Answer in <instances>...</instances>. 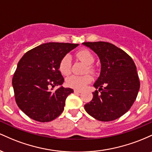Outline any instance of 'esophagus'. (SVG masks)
Segmentation results:
<instances>
[{"label":"esophagus","mask_w":152,"mask_h":152,"mask_svg":"<svg viewBox=\"0 0 152 152\" xmlns=\"http://www.w3.org/2000/svg\"><path fill=\"white\" fill-rule=\"evenodd\" d=\"M74 93H76V94H80V93H81V91L75 89V90H74Z\"/></svg>","instance_id":"1"}]
</instances>
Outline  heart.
I'll list each match as a JSON object with an SVG mask.
<instances>
[{"label":"heart","mask_w":152,"mask_h":152,"mask_svg":"<svg viewBox=\"0 0 152 152\" xmlns=\"http://www.w3.org/2000/svg\"><path fill=\"white\" fill-rule=\"evenodd\" d=\"M76 56L82 62L86 64L88 71H92L93 69L91 66L94 61L92 54L87 50H81L76 53ZM59 71L63 75L66 76L71 72V56L66 55L64 56L59 63ZM92 80L91 76L89 74H85L83 76L71 75L66 78V84L71 88L77 90H82L90 83Z\"/></svg>","instance_id":"1"}]
</instances>
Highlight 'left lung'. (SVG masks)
I'll list each match as a JSON object with an SVG mask.
<instances>
[{
  "instance_id": "left-lung-1",
  "label": "left lung",
  "mask_w": 152,
  "mask_h": 152,
  "mask_svg": "<svg viewBox=\"0 0 152 152\" xmlns=\"http://www.w3.org/2000/svg\"><path fill=\"white\" fill-rule=\"evenodd\" d=\"M99 56L100 76L94 86L93 99L84 105L90 116L102 121H114L126 113L140 87L137 67L126 52L108 42H84Z\"/></svg>"
}]
</instances>
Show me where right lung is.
I'll list each match as a JSON object with an SVG mask.
<instances>
[{
  "instance_id": "add662e5",
  "label": "right lung",
  "mask_w": 152,
  "mask_h": 152,
  "mask_svg": "<svg viewBox=\"0 0 152 152\" xmlns=\"http://www.w3.org/2000/svg\"><path fill=\"white\" fill-rule=\"evenodd\" d=\"M78 46L68 43H43L26 52L19 61L12 84L17 105L31 118L48 122L63 112L66 99L74 90L61 86L64 78L59 71V63ZM56 86L60 87L53 92Z\"/></svg>"
}]
</instances>
